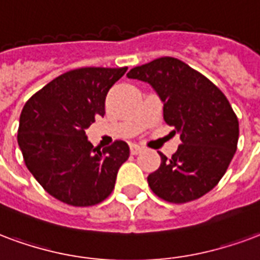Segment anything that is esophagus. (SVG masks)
Segmentation results:
<instances>
[{"label": "esophagus", "instance_id": "obj_1", "mask_svg": "<svg viewBox=\"0 0 260 260\" xmlns=\"http://www.w3.org/2000/svg\"><path fill=\"white\" fill-rule=\"evenodd\" d=\"M142 147H140V146H138V145H132L131 146V154H134V155H136V154H139L140 151H142Z\"/></svg>", "mask_w": 260, "mask_h": 260}]
</instances>
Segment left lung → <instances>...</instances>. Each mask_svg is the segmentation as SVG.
<instances>
[{
	"label": "left lung",
	"mask_w": 260,
	"mask_h": 260,
	"mask_svg": "<svg viewBox=\"0 0 260 260\" xmlns=\"http://www.w3.org/2000/svg\"><path fill=\"white\" fill-rule=\"evenodd\" d=\"M128 78L147 82L164 103V120L182 145L147 176L159 199L175 204L197 200L212 190L237 150L238 120L218 86L175 57L134 67Z\"/></svg>",
	"instance_id": "8db88e82"
}]
</instances>
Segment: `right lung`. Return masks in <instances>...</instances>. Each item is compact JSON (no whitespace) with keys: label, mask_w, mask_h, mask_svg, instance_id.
I'll return each instance as SVG.
<instances>
[{"label":"right lung","mask_w":260,"mask_h":260,"mask_svg":"<svg viewBox=\"0 0 260 260\" xmlns=\"http://www.w3.org/2000/svg\"><path fill=\"white\" fill-rule=\"evenodd\" d=\"M126 67H84L52 80L24 105L17 143L26 167L47 193L61 203L89 207L114 189L117 172L129 157L122 140L95 149L85 129L105 115L107 92Z\"/></svg>","instance_id":"1"}]
</instances>
